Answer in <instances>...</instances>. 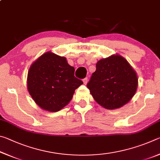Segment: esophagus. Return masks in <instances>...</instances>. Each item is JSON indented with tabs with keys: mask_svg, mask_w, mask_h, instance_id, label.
I'll use <instances>...</instances> for the list:
<instances>
[{
	"mask_svg": "<svg viewBox=\"0 0 160 160\" xmlns=\"http://www.w3.org/2000/svg\"><path fill=\"white\" fill-rule=\"evenodd\" d=\"M82 81H83V82H84V84H85V85H87V83H88V78H84V79L82 80Z\"/></svg>",
	"mask_w": 160,
	"mask_h": 160,
	"instance_id": "1",
	"label": "esophagus"
}]
</instances>
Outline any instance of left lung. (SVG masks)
Returning a JSON list of instances; mask_svg holds the SVG:
<instances>
[{"label":"left lung","mask_w":160,"mask_h":160,"mask_svg":"<svg viewBox=\"0 0 160 160\" xmlns=\"http://www.w3.org/2000/svg\"><path fill=\"white\" fill-rule=\"evenodd\" d=\"M135 70L123 56L113 54L96 64V70L87 85L100 106L118 109L135 95L138 84Z\"/></svg>","instance_id":"1"}]
</instances>
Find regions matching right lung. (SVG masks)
<instances>
[{
	"instance_id": "obj_1",
	"label": "right lung",
	"mask_w": 160,
	"mask_h": 160,
	"mask_svg": "<svg viewBox=\"0 0 160 160\" xmlns=\"http://www.w3.org/2000/svg\"><path fill=\"white\" fill-rule=\"evenodd\" d=\"M75 68L66 58L51 51L42 54L28 70L27 86L40 108L56 112L68 104L75 90L83 82L74 76Z\"/></svg>"
}]
</instances>
